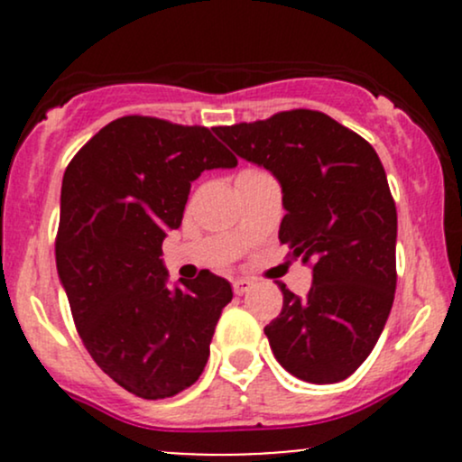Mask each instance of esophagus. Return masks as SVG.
I'll use <instances>...</instances> for the list:
<instances>
[{
	"instance_id": "esophagus-1",
	"label": "esophagus",
	"mask_w": 462,
	"mask_h": 462,
	"mask_svg": "<svg viewBox=\"0 0 462 462\" xmlns=\"http://www.w3.org/2000/svg\"><path fill=\"white\" fill-rule=\"evenodd\" d=\"M252 286H254V282L249 278H236L235 282H232V289H235L236 295H245Z\"/></svg>"
}]
</instances>
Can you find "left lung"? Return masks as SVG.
<instances>
[{"mask_svg": "<svg viewBox=\"0 0 462 462\" xmlns=\"http://www.w3.org/2000/svg\"><path fill=\"white\" fill-rule=\"evenodd\" d=\"M215 134L278 180L280 241L312 267L306 298L280 284L282 312L264 328L275 360L304 383H341L378 343L395 298L397 213L378 153L304 108Z\"/></svg>", "mask_w": 462, "mask_h": 462, "instance_id": "8db88e82", "label": "left lung"}]
</instances>
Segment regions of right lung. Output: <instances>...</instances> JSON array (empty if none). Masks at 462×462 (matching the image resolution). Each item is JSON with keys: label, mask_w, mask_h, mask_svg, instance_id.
Instances as JSON below:
<instances>
[{"label": "right lung", "mask_w": 462, "mask_h": 462, "mask_svg": "<svg viewBox=\"0 0 462 462\" xmlns=\"http://www.w3.org/2000/svg\"><path fill=\"white\" fill-rule=\"evenodd\" d=\"M232 167L208 128L134 115L99 130L62 178L56 267L73 321L104 374L143 400L178 395L208 363L232 286L204 269L169 289L162 241L190 182Z\"/></svg>", "instance_id": "1"}]
</instances>
